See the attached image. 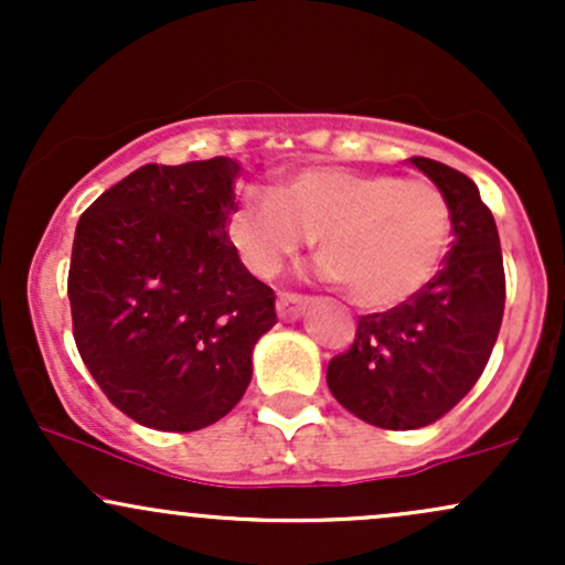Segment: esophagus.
I'll return each instance as SVG.
<instances>
[{"instance_id":"1","label":"esophagus","mask_w":565,"mask_h":565,"mask_svg":"<svg viewBox=\"0 0 565 565\" xmlns=\"http://www.w3.org/2000/svg\"><path fill=\"white\" fill-rule=\"evenodd\" d=\"M310 300L302 295H291V291H281L276 302V313L281 321H297L308 310Z\"/></svg>"}]
</instances>
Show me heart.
<instances>
[{
	"mask_svg": "<svg viewBox=\"0 0 565 565\" xmlns=\"http://www.w3.org/2000/svg\"><path fill=\"white\" fill-rule=\"evenodd\" d=\"M319 236L329 281L366 310L417 297L449 255L451 204L438 185L385 172L310 167L278 193L246 191L231 242L257 276L270 278Z\"/></svg>",
	"mask_w": 565,
	"mask_h": 565,
	"instance_id": "b5f03b06",
	"label": "heart"
}]
</instances>
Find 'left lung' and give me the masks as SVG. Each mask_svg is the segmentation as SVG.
Wrapping results in <instances>:
<instances>
[{
    "label": "left lung",
    "mask_w": 565,
    "mask_h": 565,
    "mask_svg": "<svg viewBox=\"0 0 565 565\" xmlns=\"http://www.w3.org/2000/svg\"><path fill=\"white\" fill-rule=\"evenodd\" d=\"M408 161L449 199L451 249L417 297L361 316L353 345L327 369L334 398L385 430H414L451 412L489 364L504 313L502 246L478 185L440 161Z\"/></svg>",
    "instance_id": "obj_1"
}]
</instances>
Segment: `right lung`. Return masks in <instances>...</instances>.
I'll use <instances>...</instances> for the list:
<instances>
[{"mask_svg":"<svg viewBox=\"0 0 565 565\" xmlns=\"http://www.w3.org/2000/svg\"><path fill=\"white\" fill-rule=\"evenodd\" d=\"M238 170L228 157L146 164L76 225V348L108 401L153 430L223 419L249 385L252 350L276 323L274 289L244 268L225 231Z\"/></svg>","mask_w":565,"mask_h":565,"instance_id":"add662e5","label":"right lung"}]
</instances>
